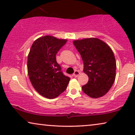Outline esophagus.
<instances>
[{
  "mask_svg": "<svg viewBox=\"0 0 135 135\" xmlns=\"http://www.w3.org/2000/svg\"><path fill=\"white\" fill-rule=\"evenodd\" d=\"M79 74H80V73H79V72L78 71H74V73L73 74V75H74V77H77L79 76Z\"/></svg>",
  "mask_w": 135,
  "mask_h": 135,
  "instance_id": "obj_1",
  "label": "esophagus"
}]
</instances>
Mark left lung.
I'll use <instances>...</instances> for the list:
<instances>
[{
	"label": "left lung",
	"instance_id": "left-lung-1",
	"mask_svg": "<svg viewBox=\"0 0 135 135\" xmlns=\"http://www.w3.org/2000/svg\"><path fill=\"white\" fill-rule=\"evenodd\" d=\"M84 62V72L88 76L82 86L86 95L93 98L104 96L112 87L115 79L116 62L111 49L97 38L73 42Z\"/></svg>",
	"mask_w": 135,
	"mask_h": 135
}]
</instances>
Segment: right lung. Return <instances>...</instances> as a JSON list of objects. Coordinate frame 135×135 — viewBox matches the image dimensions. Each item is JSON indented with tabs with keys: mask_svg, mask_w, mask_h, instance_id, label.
I'll return each instance as SVG.
<instances>
[{
	"mask_svg": "<svg viewBox=\"0 0 135 135\" xmlns=\"http://www.w3.org/2000/svg\"><path fill=\"white\" fill-rule=\"evenodd\" d=\"M67 40L51 36L35 40L27 56V73L35 90L49 99L56 98L66 89L70 80L61 71L56 55Z\"/></svg>",
	"mask_w": 135,
	"mask_h": 135,
	"instance_id": "right-lung-1",
	"label": "right lung"
}]
</instances>
